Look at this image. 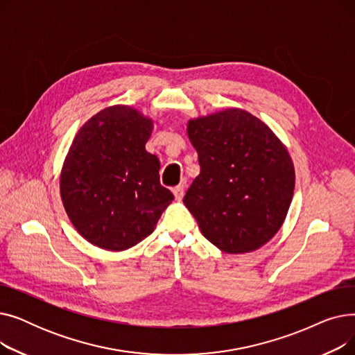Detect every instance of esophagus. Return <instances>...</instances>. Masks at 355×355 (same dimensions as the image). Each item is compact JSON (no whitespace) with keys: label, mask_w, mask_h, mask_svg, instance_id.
Wrapping results in <instances>:
<instances>
[{"label":"esophagus","mask_w":355,"mask_h":355,"mask_svg":"<svg viewBox=\"0 0 355 355\" xmlns=\"http://www.w3.org/2000/svg\"><path fill=\"white\" fill-rule=\"evenodd\" d=\"M173 193H174L175 200H177V201H181V200H182V197H184V185H182V184L177 185V187H174Z\"/></svg>","instance_id":"esophagus-1"}]
</instances>
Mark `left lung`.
Masks as SVG:
<instances>
[{"label":"left lung","instance_id":"8db88e82","mask_svg":"<svg viewBox=\"0 0 355 355\" xmlns=\"http://www.w3.org/2000/svg\"><path fill=\"white\" fill-rule=\"evenodd\" d=\"M189 138L200 175L184 204L209 241L226 253L262 248L289 210L295 170L268 125L241 109L191 119Z\"/></svg>","mask_w":355,"mask_h":355}]
</instances>
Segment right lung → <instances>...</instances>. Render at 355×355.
Here are the masks:
<instances>
[{
    "instance_id": "obj_1",
    "label": "right lung",
    "mask_w": 355,
    "mask_h": 355,
    "mask_svg": "<svg viewBox=\"0 0 355 355\" xmlns=\"http://www.w3.org/2000/svg\"><path fill=\"white\" fill-rule=\"evenodd\" d=\"M153 121L137 109L112 106L74 138L60 175L64 210L92 245L126 250L151 234L174 200L159 182V161L145 144Z\"/></svg>"
}]
</instances>
